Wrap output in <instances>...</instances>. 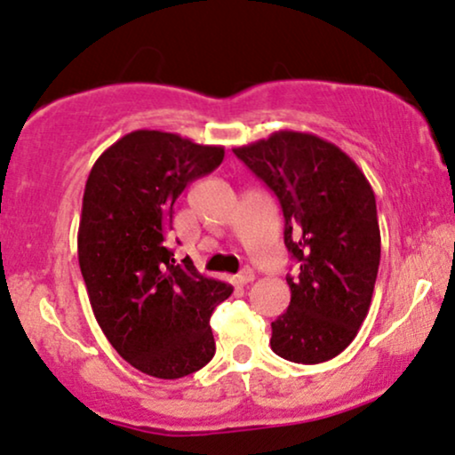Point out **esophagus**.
I'll list each match as a JSON object with an SVG mask.
<instances>
[{
	"mask_svg": "<svg viewBox=\"0 0 455 455\" xmlns=\"http://www.w3.org/2000/svg\"><path fill=\"white\" fill-rule=\"evenodd\" d=\"M254 277H256L254 270H251V268H243V270H241V273L237 275V277H235V281H237L239 285H247V283H251V281H254Z\"/></svg>",
	"mask_w": 455,
	"mask_h": 455,
	"instance_id": "1",
	"label": "esophagus"
}]
</instances>
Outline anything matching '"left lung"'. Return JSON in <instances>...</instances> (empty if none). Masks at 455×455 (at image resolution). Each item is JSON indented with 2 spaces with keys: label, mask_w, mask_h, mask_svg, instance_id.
<instances>
[{
  "label": "left lung",
  "mask_w": 455,
  "mask_h": 455,
  "mask_svg": "<svg viewBox=\"0 0 455 455\" xmlns=\"http://www.w3.org/2000/svg\"><path fill=\"white\" fill-rule=\"evenodd\" d=\"M277 195L285 245L300 264L270 323L273 353L304 365L340 355L367 317L380 264L376 195L359 165L323 138L281 130L233 148Z\"/></svg>",
  "instance_id": "left-lung-1"
}]
</instances>
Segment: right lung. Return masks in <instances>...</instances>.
<instances>
[{
    "label": "right lung",
    "mask_w": 455,
    "mask_h": 455,
    "mask_svg": "<svg viewBox=\"0 0 455 455\" xmlns=\"http://www.w3.org/2000/svg\"><path fill=\"white\" fill-rule=\"evenodd\" d=\"M222 159L224 147L136 130L96 159L85 182L77 256L94 317L132 367L161 380L210 363V317L233 294L191 260L174 264L165 247L178 195Z\"/></svg>",
    "instance_id": "1"
}]
</instances>
